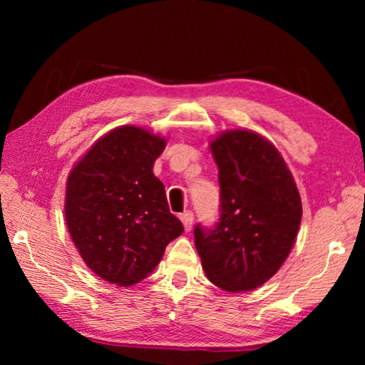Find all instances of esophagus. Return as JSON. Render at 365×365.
Segmentation results:
<instances>
[{
  "mask_svg": "<svg viewBox=\"0 0 365 365\" xmlns=\"http://www.w3.org/2000/svg\"><path fill=\"white\" fill-rule=\"evenodd\" d=\"M180 220H182V224H183L185 232H190L191 227H193V212H190V211L183 212L180 215Z\"/></svg>",
  "mask_w": 365,
  "mask_h": 365,
  "instance_id": "esophagus-1",
  "label": "esophagus"
}]
</instances>
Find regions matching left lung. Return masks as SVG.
<instances>
[{
  "label": "left lung",
  "mask_w": 365,
  "mask_h": 365,
  "mask_svg": "<svg viewBox=\"0 0 365 365\" xmlns=\"http://www.w3.org/2000/svg\"><path fill=\"white\" fill-rule=\"evenodd\" d=\"M219 169L220 219L195 228L206 277L224 292L242 293L270 280L292 251L302 217L298 187L275 145L248 128L209 141Z\"/></svg>",
  "instance_id": "1"
}]
</instances>
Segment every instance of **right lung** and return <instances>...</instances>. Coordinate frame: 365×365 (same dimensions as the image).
<instances>
[{
    "mask_svg": "<svg viewBox=\"0 0 365 365\" xmlns=\"http://www.w3.org/2000/svg\"><path fill=\"white\" fill-rule=\"evenodd\" d=\"M165 145L168 140L143 127H115L67 177V230L88 269L114 285L143 280L183 232L169 211L163 182L153 174Z\"/></svg>",
    "mask_w": 365,
    "mask_h": 365,
    "instance_id": "add662e5",
    "label": "right lung"
}]
</instances>
